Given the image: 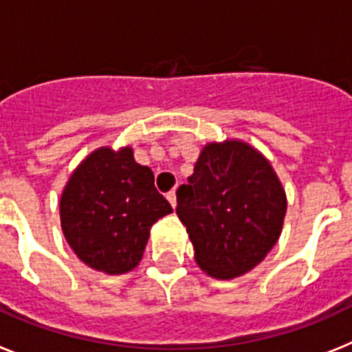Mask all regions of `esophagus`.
<instances>
[{"label":"esophagus","instance_id":"esophagus-1","mask_svg":"<svg viewBox=\"0 0 352 352\" xmlns=\"http://www.w3.org/2000/svg\"><path fill=\"white\" fill-rule=\"evenodd\" d=\"M167 199H169L170 207L176 208V192H174V190H170V192L167 194Z\"/></svg>","mask_w":352,"mask_h":352}]
</instances>
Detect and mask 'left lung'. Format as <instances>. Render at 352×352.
Masks as SVG:
<instances>
[{
    "label": "left lung",
    "instance_id": "left-lung-1",
    "mask_svg": "<svg viewBox=\"0 0 352 352\" xmlns=\"http://www.w3.org/2000/svg\"><path fill=\"white\" fill-rule=\"evenodd\" d=\"M179 221L208 277L248 274L272 252L286 217V190L268 158L248 142H208L178 188Z\"/></svg>",
    "mask_w": 352,
    "mask_h": 352
}]
</instances>
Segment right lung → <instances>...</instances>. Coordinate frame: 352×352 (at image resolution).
<instances>
[{
	"label": "right lung",
	"instance_id": "right-lung-1",
	"mask_svg": "<svg viewBox=\"0 0 352 352\" xmlns=\"http://www.w3.org/2000/svg\"><path fill=\"white\" fill-rule=\"evenodd\" d=\"M173 207L155 187V174L136 164L133 147L91 151L66 182L59 199L66 243L86 266L106 275L135 270L151 226Z\"/></svg>",
	"mask_w": 352,
	"mask_h": 352
}]
</instances>
